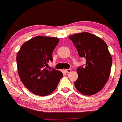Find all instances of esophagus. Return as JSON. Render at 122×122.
<instances>
[{
    "mask_svg": "<svg viewBox=\"0 0 122 122\" xmlns=\"http://www.w3.org/2000/svg\"><path fill=\"white\" fill-rule=\"evenodd\" d=\"M65 71H66V73H70V72H71L72 70H71V69H66V70H65Z\"/></svg>",
    "mask_w": 122,
    "mask_h": 122,
    "instance_id": "34e87169",
    "label": "esophagus"
}]
</instances>
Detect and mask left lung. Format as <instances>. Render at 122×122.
I'll list each match as a JSON object with an SVG mask.
<instances>
[{"label": "left lung", "instance_id": "left-lung-1", "mask_svg": "<svg viewBox=\"0 0 122 122\" xmlns=\"http://www.w3.org/2000/svg\"><path fill=\"white\" fill-rule=\"evenodd\" d=\"M81 57L86 59L84 66L76 69L78 78L75 86L84 95L99 92L109 78L112 58L106 43L102 38L89 32L72 35L69 37Z\"/></svg>", "mask_w": 122, "mask_h": 122}]
</instances>
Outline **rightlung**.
<instances>
[{
    "mask_svg": "<svg viewBox=\"0 0 122 122\" xmlns=\"http://www.w3.org/2000/svg\"><path fill=\"white\" fill-rule=\"evenodd\" d=\"M59 42L55 37L37 36L22 44L16 57L20 78L26 88L37 96H46L57 87L63 73L46 67Z\"/></svg>",
    "mask_w": 122,
    "mask_h": 122,
    "instance_id": "obj_1",
    "label": "right lung"
}]
</instances>
